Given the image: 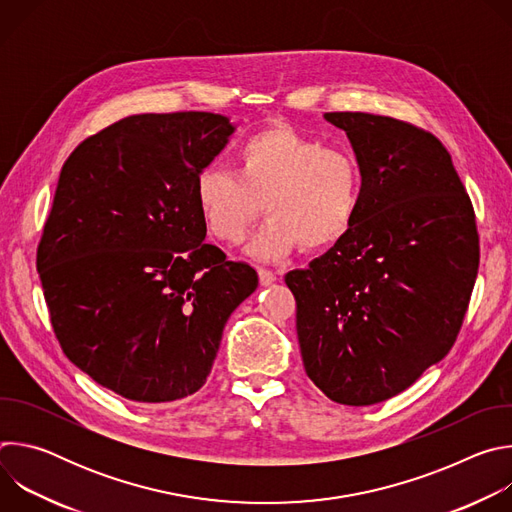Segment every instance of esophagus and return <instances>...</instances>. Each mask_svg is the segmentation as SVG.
I'll return each instance as SVG.
<instances>
[{"instance_id": "34e87169", "label": "esophagus", "mask_w": 512, "mask_h": 512, "mask_svg": "<svg viewBox=\"0 0 512 512\" xmlns=\"http://www.w3.org/2000/svg\"><path fill=\"white\" fill-rule=\"evenodd\" d=\"M259 281H261V285H271V283H275L277 281V275L273 273V271H269V269H265V267H259Z\"/></svg>"}]
</instances>
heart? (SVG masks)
Returning <instances> with one entry per match:
<instances>
[{"label":"heart","instance_id":"1","mask_svg":"<svg viewBox=\"0 0 512 512\" xmlns=\"http://www.w3.org/2000/svg\"><path fill=\"white\" fill-rule=\"evenodd\" d=\"M362 196L358 160L324 148L312 135L279 125L241 143L237 174L210 164L196 174L194 200L208 233L239 245L263 210L267 221L247 245L257 261H275L304 245L338 243L354 223Z\"/></svg>","mask_w":512,"mask_h":512}]
</instances>
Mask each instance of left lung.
<instances>
[{
	"instance_id": "obj_1",
	"label": "left lung",
	"mask_w": 512,
	"mask_h": 512,
	"mask_svg": "<svg viewBox=\"0 0 512 512\" xmlns=\"http://www.w3.org/2000/svg\"><path fill=\"white\" fill-rule=\"evenodd\" d=\"M362 170L348 233L285 283L304 369L332 401L375 405L456 342L478 273L472 202L442 141L373 113H324Z\"/></svg>"
}]
</instances>
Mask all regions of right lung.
<instances>
[{"mask_svg":"<svg viewBox=\"0 0 512 512\" xmlns=\"http://www.w3.org/2000/svg\"><path fill=\"white\" fill-rule=\"evenodd\" d=\"M235 129L202 111L131 115L62 166L38 245L52 328L72 364L129 401L196 393L257 289L251 265L204 243L194 200Z\"/></svg>","mask_w":512,"mask_h":512,"instance_id":"add662e5","label":"right lung"}]
</instances>
